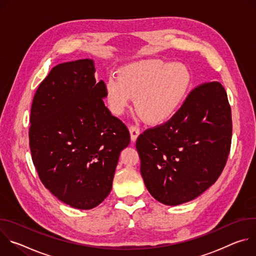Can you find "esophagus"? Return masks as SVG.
Segmentation results:
<instances>
[{"label":"esophagus","mask_w":256,"mask_h":256,"mask_svg":"<svg viewBox=\"0 0 256 256\" xmlns=\"http://www.w3.org/2000/svg\"><path fill=\"white\" fill-rule=\"evenodd\" d=\"M130 138L132 142H134L138 138V136L140 134V128L136 126H130Z\"/></svg>","instance_id":"esophagus-1"}]
</instances>
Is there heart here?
<instances>
[{
  "instance_id": "1",
  "label": "heart",
  "mask_w": 256,
  "mask_h": 256,
  "mask_svg": "<svg viewBox=\"0 0 256 256\" xmlns=\"http://www.w3.org/2000/svg\"><path fill=\"white\" fill-rule=\"evenodd\" d=\"M190 72L182 64L144 60L128 64L118 72V79L105 82V96L110 110L122 114L136 97L138 110L151 124L170 120L184 103Z\"/></svg>"
}]
</instances>
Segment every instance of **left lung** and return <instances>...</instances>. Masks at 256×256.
Here are the masks:
<instances>
[{
	"label": "left lung",
	"instance_id": "obj_1",
	"mask_svg": "<svg viewBox=\"0 0 256 256\" xmlns=\"http://www.w3.org/2000/svg\"><path fill=\"white\" fill-rule=\"evenodd\" d=\"M231 138L226 90L216 81L196 86L168 122L138 136L136 147L146 188L167 206L194 200L221 175Z\"/></svg>",
	"mask_w": 256,
	"mask_h": 256
}]
</instances>
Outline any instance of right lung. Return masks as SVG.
<instances>
[{
    "label": "right lung",
    "mask_w": 256,
    "mask_h": 256,
    "mask_svg": "<svg viewBox=\"0 0 256 256\" xmlns=\"http://www.w3.org/2000/svg\"><path fill=\"white\" fill-rule=\"evenodd\" d=\"M92 60L52 68L33 97L29 147L42 184L79 210L101 204L112 188L122 150L130 136L105 106V83Z\"/></svg>",
    "instance_id": "1"
}]
</instances>
